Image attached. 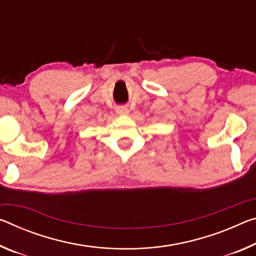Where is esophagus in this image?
Returning <instances> with one entry per match:
<instances>
[{
	"label": "esophagus",
	"instance_id": "esophagus-1",
	"mask_svg": "<svg viewBox=\"0 0 256 256\" xmlns=\"http://www.w3.org/2000/svg\"><path fill=\"white\" fill-rule=\"evenodd\" d=\"M116 112L118 114V115H128L130 112L128 108L125 107V106H120V107H117L116 108Z\"/></svg>",
	"mask_w": 256,
	"mask_h": 256
}]
</instances>
